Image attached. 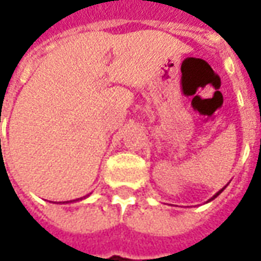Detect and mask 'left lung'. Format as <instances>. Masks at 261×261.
<instances>
[{
    "mask_svg": "<svg viewBox=\"0 0 261 261\" xmlns=\"http://www.w3.org/2000/svg\"><path fill=\"white\" fill-rule=\"evenodd\" d=\"M224 189H225V187H224ZM224 189H221V190H219V192H218V193H215V194H214V196H213V197H211V198H210V200H208V201H213V200H214V198H215V197H218V196H219V194H221V193L224 192Z\"/></svg>",
    "mask_w": 261,
    "mask_h": 261,
    "instance_id": "left-lung-1",
    "label": "left lung"
}]
</instances>
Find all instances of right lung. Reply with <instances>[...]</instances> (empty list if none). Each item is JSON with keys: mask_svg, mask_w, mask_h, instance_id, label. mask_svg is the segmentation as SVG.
Returning <instances> with one entry per match:
<instances>
[{"mask_svg": "<svg viewBox=\"0 0 261 261\" xmlns=\"http://www.w3.org/2000/svg\"><path fill=\"white\" fill-rule=\"evenodd\" d=\"M88 196H89V194H88ZM88 196L81 197V198H76V200H71V201H69V202H72V201H80V200H84V198H86V197H88ZM65 202H68V201H65Z\"/></svg>", "mask_w": 261, "mask_h": 261, "instance_id": "obj_1", "label": "right lung"}]
</instances>
